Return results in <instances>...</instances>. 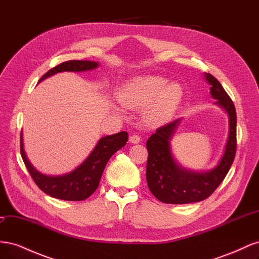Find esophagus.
<instances>
[{
	"label": "esophagus",
	"instance_id": "obj_1",
	"mask_svg": "<svg viewBox=\"0 0 259 259\" xmlns=\"http://www.w3.org/2000/svg\"><path fill=\"white\" fill-rule=\"evenodd\" d=\"M130 142H131L132 144H138V143L140 142V136H139V135H137V134H133V135H131V137H130Z\"/></svg>",
	"mask_w": 259,
	"mask_h": 259
}]
</instances>
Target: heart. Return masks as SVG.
<instances>
[{
    "mask_svg": "<svg viewBox=\"0 0 259 259\" xmlns=\"http://www.w3.org/2000/svg\"><path fill=\"white\" fill-rule=\"evenodd\" d=\"M166 82L158 75L137 76L120 91L119 98L125 107L131 109L147 105L145 122L150 126H158L170 119L183 96L178 83Z\"/></svg>",
    "mask_w": 259,
    "mask_h": 259,
    "instance_id": "heart-1",
    "label": "heart"
}]
</instances>
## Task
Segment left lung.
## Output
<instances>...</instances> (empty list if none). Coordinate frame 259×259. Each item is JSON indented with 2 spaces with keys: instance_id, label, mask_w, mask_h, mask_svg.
<instances>
[{
  "instance_id": "obj_1",
  "label": "left lung",
  "mask_w": 259,
  "mask_h": 259,
  "mask_svg": "<svg viewBox=\"0 0 259 259\" xmlns=\"http://www.w3.org/2000/svg\"><path fill=\"white\" fill-rule=\"evenodd\" d=\"M205 79L210 85V95L217 99L229 116V136L225 153L218 165L209 171L197 173L180 167L173 158L169 140L180 119L159 127L147 140L148 161L146 178L154 197L167 204H187L208 198L228 173L237 151V113L233 101L219 81L209 73Z\"/></svg>"
}]
</instances>
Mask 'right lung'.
<instances>
[{
  "mask_svg": "<svg viewBox=\"0 0 259 259\" xmlns=\"http://www.w3.org/2000/svg\"><path fill=\"white\" fill-rule=\"evenodd\" d=\"M97 67L98 62L90 60L65 61L49 70L38 82L58 72H80ZM128 135L126 132L103 137L80 166H77L71 173L62 176H46L32 166L23 150L22 132L20 134V153L31 177L43 192L50 197L65 201H83L96 191L109 159L126 145Z\"/></svg>",
  "mask_w": 259,
  "mask_h": 259,
  "instance_id": "add662e5",
  "label": "right lung"
}]
</instances>
